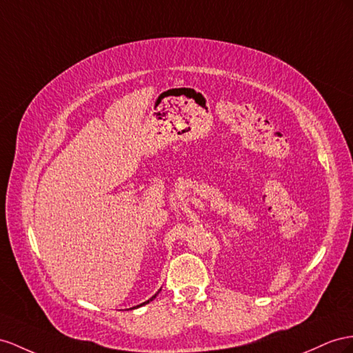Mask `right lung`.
<instances>
[{"label": "right lung", "mask_w": 353, "mask_h": 353, "mask_svg": "<svg viewBox=\"0 0 353 353\" xmlns=\"http://www.w3.org/2000/svg\"><path fill=\"white\" fill-rule=\"evenodd\" d=\"M157 295H158V292H157V294H155V295H153V296H152V298H150V300H148V301H146V303H143V304H140V305H144V304H148V303H150V301H152V300H153V298H155V296H157ZM140 305H137V307H140ZM132 309H135V307H132Z\"/></svg>", "instance_id": "1"}]
</instances>
